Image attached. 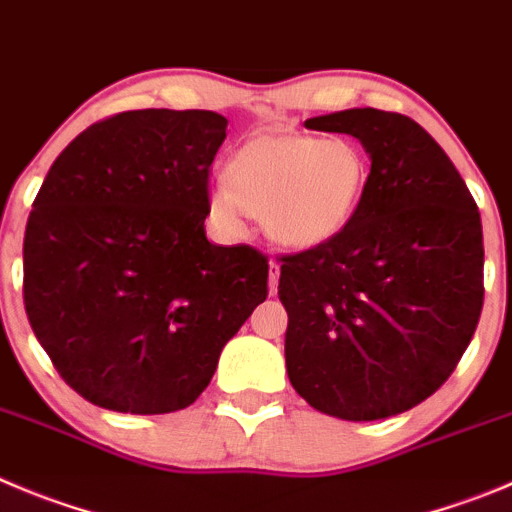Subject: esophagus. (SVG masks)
<instances>
[{
    "label": "esophagus",
    "instance_id": "1",
    "mask_svg": "<svg viewBox=\"0 0 512 512\" xmlns=\"http://www.w3.org/2000/svg\"><path fill=\"white\" fill-rule=\"evenodd\" d=\"M278 280H280V265L275 260H270V293L278 290Z\"/></svg>",
    "mask_w": 512,
    "mask_h": 512
}]
</instances>
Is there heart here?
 Returning <instances> with one entry per match:
<instances>
[{"label":"heart","instance_id":"1","mask_svg":"<svg viewBox=\"0 0 512 512\" xmlns=\"http://www.w3.org/2000/svg\"><path fill=\"white\" fill-rule=\"evenodd\" d=\"M366 181L364 151L348 138L262 133L234 151L227 184L214 186L209 202L227 227L252 214L272 240L305 250L348 227Z\"/></svg>","mask_w":512,"mask_h":512}]
</instances>
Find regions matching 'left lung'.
Here are the masks:
<instances>
[{"mask_svg":"<svg viewBox=\"0 0 512 512\" xmlns=\"http://www.w3.org/2000/svg\"><path fill=\"white\" fill-rule=\"evenodd\" d=\"M305 128L358 138L371 171L346 229L280 257L290 384L331 417H394L432 396L470 346L485 298L480 212L409 116L351 108Z\"/></svg>","mask_w":512,"mask_h":512,"instance_id":"obj_1","label":"left lung"}]
</instances>
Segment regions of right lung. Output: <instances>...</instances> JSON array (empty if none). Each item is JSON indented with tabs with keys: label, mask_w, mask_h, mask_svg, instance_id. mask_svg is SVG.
Wrapping results in <instances>:
<instances>
[{
	"label": "right lung",
	"mask_w": 512,
	"mask_h": 512,
	"mask_svg": "<svg viewBox=\"0 0 512 512\" xmlns=\"http://www.w3.org/2000/svg\"><path fill=\"white\" fill-rule=\"evenodd\" d=\"M212 111L116 113L47 171L25 229V310L57 374L123 414L189 407L267 298V257L204 234Z\"/></svg>",
	"instance_id": "right-lung-1"
}]
</instances>
